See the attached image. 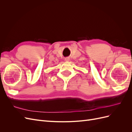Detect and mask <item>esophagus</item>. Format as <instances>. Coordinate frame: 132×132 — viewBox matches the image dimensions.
Wrapping results in <instances>:
<instances>
[{"instance_id":"esophagus-1","label":"esophagus","mask_w":132,"mask_h":132,"mask_svg":"<svg viewBox=\"0 0 132 132\" xmlns=\"http://www.w3.org/2000/svg\"><path fill=\"white\" fill-rule=\"evenodd\" d=\"M64 60H65V61H66V62H69L70 61V58L69 57H67L64 59Z\"/></svg>"}]
</instances>
